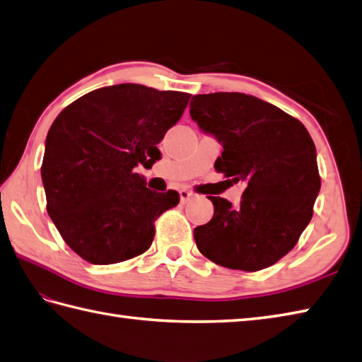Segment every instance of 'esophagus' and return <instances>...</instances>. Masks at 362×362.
<instances>
[{
	"mask_svg": "<svg viewBox=\"0 0 362 362\" xmlns=\"http://www.w3.org/2000/svg\"><path fill=\"white\" fill-rule=\"evenodd\" d=\"M193 196H194V193H191V191L180 189V201H182V204H187Z\"/></svg>",
	"mask_w": 362,
	"mask_h": 362,
	"instance_id": "obj_1",
	"label": "esophagus"
}]
</instances>
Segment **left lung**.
Segmentation results:
<instances>
[{"instance_id":"8db88e82","label":"left lung","mask_w":362,"mask_h":362,"mask_svg":"<svg viewBox=\"0 0 362 362\" xmlns=\"http://www.w3.org/2000/svg\"><path fill=\"white\" fill-rule=\"evenodd\" d=\"M189 107L191 118L224 148L214 169L247 183L236 209L209 196L214 214L194 228L199 252L245 272L275 264L310 224L320 191L308 130L279 107L244 93L196 95Z\"/></svg>"}]
</instances>
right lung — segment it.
<instances>
[{
	"label": "right lung",
	"mask_w": 362,
	"mask_h": 362,
	"mask_svg": "<svg viewBox=\"0 0 362 362\" xmlns=\"http://www.w3.org/2000/svg\"><path fill=\"white\" fill-rule=\"evenodd\" d=\"M189 96L119 83L81 96L54 119L42 163L46 210L81 258L115 264L151 247L153 222L180 196L146 188L135 168L161 157L157 144Z\"/></svg>",
	"instance_id": "obj_1"
}]
</instances>
